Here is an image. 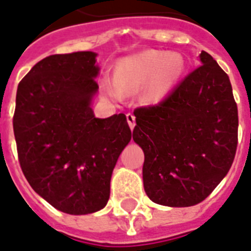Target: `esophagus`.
I'll use <instances>...</instances> for the list:
<instances>
[{
    "label": "esophagus",
    "instance_id": "esophagus-1",
    "mask_svg": "<svg viewBox=\"0 0 251 251\" xmlns=\"http://www.w3.org/2000/svg\"><path fill=\"white\" fill-rule=\"evenodd\" d=\"M126 120H127V124H129L130 129L133 130L134 126H135V116L133 113L126 114Z\"/></svg>",
    "mask_w": 251,
    "mask_h": 251
}]
</instances>
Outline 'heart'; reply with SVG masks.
Listing matches in <instances>:
<instances>
[{"mask_svg":"<svg viewBox=\"0 0 251 251\" xmlns=\"http://www.w3.org/2000/svg\"><path fill=\"white\" fill-rule=\"evenodd\" d=\"M185 72V60L179 53L147 49L124 57L114 66V80L102 82V90L109 98L141 91L147 104H156L167 98Z\"/></svg>","mask_w":251,"mask_h":251,"instance_id":"heart-1","label":"heart"}]
</instances>
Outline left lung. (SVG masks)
I'll return each mask as SVG.
<instances>
[{
    "instance_id": "8db88e82",
    "label": "left lung",
    "mask_w": 251,
    "mask_h": 251,
    "mask_svg": "<svg viewBox=\"0 0 251 251\" xmlns=\"http://www.w3.org/2000/svg\"><path fill=\"white\" fill-rule=\"evenodd\" d=\"M157 105L134 110L133 139L145 152L143 185L152 202L189 207L226 176L237 150L238 112L229 76L207 52Z\"/></svg>"
}]
</instances>
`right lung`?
<instances>
[{"instance_id":"1","label":"right lung","mask_w":251,"mask_h":251,"mask_svg":"<svg viewBox=\"0 0 251 251\" xmlns=\"http://www.w3.org/2000/svg\"><path fill=\"white\" fill-rule=\"evenodd\" d=\"M98 74L96 53L53 54L18 84L13 127L22 172L65 214L105 207L113 168L131 139L124 113L95 117Z\"/></svg>"}]
</instances>
